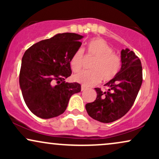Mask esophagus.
Here are the masks:
<instances>
[{
  "label": "esophagus",
  "instance_id": "34e87169",
  "mask_svg": "<svg viewBox=\"0 0 159 159\" xmlns=\"http://www.w3.org/2000/svg\"><path fill=\"white\" fill-rule=\"evenodd\" d=\"M86 90V87L84 86H81V91H84Z\"/></svg>",
  "mask_w": 159,
  "mask_h": 159
}]
</instances>
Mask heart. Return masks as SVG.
I'll use <instances>...</instances> for the list:
<instances>
[{
	"label": "heart",
	"instance_id": "heart-1",
	"mask_svg": "<svg viewBox=\"0 0 159 159\" xmlns=\"http://www.w3.org/2000/svg\"><path fill=\"white\" fill-rule=\"evenodd\" d=\"M87 54L95 59L90 72H81L74 75L75 82L84 87H92L98 84L101 80L108 82L113 80L119 73L121 68V59L105 40L100 38L91 39L87 44ZM84 53L81 48L76 51L70 61L71 68L74 72L81 69Z\"/></svg>",
	"mask_w": 159,
	"mask_h": 159
}]
</instances>
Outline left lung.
Instances as JSON below:
<instances>
[{
	"label": "left lung",
	"mask_w": 159,
	"mask_h": 159,
	"mask_svg": "<svg viewBox=\"0 0 159 159\" xmlns=\"http://www.w3.org/2000/svg\"><path fill=\"white\" fill-rule=\"evenodd\" d=\"M122 66L117 75L105 84L107 90L95 88L97 96L86 105L89 116L101 123L116 121L130 110L139 92L142 81L141 62L129 48L121 51Z\"/></svg>",
	"instance_id": "8db88e82"
}]
</instances>
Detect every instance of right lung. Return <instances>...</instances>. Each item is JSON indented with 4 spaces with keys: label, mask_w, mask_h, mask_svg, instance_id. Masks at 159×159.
I'll return each instance as SVG.
<instances>
[{
    "label": "right lung",
    "mask_w": 159,
    "mask_h": 159,
    "mask_svg": "<svg viewBox=\"0 0 159 159\" xmlns=\"http://www.w3.org/2000/svg\"><path fill=\"white\" fill-rule=\"evenodd\" d=\"M83 36L58 34L30 46L24 54L19 74L20 88L25 104L42 119L55 117L66 109L69 100L81 92V84L68 83L70 61L81 45Z\"/></svg>",
    "instance_id": "obj_1"
}]
</instances>
